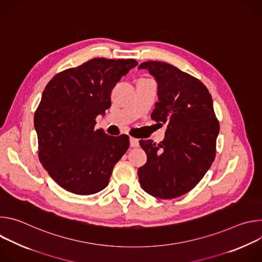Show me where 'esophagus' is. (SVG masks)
Returning a JSON list of instances; mask_svg holds the SVG:
<instances>
[{
    "label": "esophagus",
    "instance_id": "34e87169",
    "mask_svg": "<svg viewBox=\"0 0 262 262\" xmlns=\"http://www.w3.org/2000/svg\"><path fill=\"white\" fill-rule=\"evenodd\" d=\"M129 143H130V146H132V147H138V146H139V140L136 139V138L130 137V138H129Z\"/></svg>",
    "mask_w": 262,
    "mask_h": 262
}]
</instances>
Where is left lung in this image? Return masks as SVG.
<instances>
[{"label":"left lung","mask_w":262,"mask_h":262,"mask_svg":"<svg viewBox=\"0 0 262 262\" xmlns=\"http://www.w3.org/2000/svg\"><path fill=\"white\" fill-rule=\"evenodd\" d=\"M139 68L156 78L159 101L151 118L167 124L160 144L140 140L147 163L138 170L142 189L160 199L180 197L199 183L215 158L220 123L204 84L191 74L161 61Z\"/></svg>","instance_id":"obj_1"}]
</instances>
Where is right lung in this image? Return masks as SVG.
Returning a JSON list of instances; mask_svg holds the SVG:
<instances>
[{
	"label": "right lung",
	"mask_w": 262,
	"mask_h": 262,
	"mask_svg": "<svg viewBox=\"0 0 262 262\" xmlns=\"http://www.w3.org/2000/svg\"><path fill=\"white\" fill-rule=\"evenodd\" d=\"M138 65L135 59L94 58L65 69L49 82L34 114L38 158L50 176L77 195L103 190L129 137L95 128L111 106V92Z\"/></svg>",
	"instance_id": "add662e5"
}]
</instances>
